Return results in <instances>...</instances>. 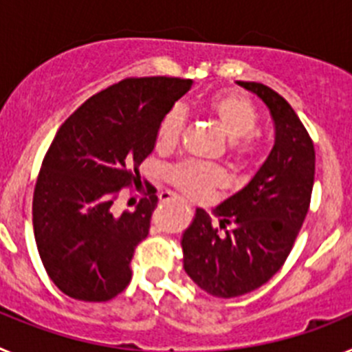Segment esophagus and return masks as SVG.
Instances as JSON below:
<instances>
[{
	"instance_id": "34e87169",
	"label": "esophagus",
	"mask_w": 352,
	"mask_h": 352,
	"mask_svg": "<svg viewBox=\"0 0 352 352\" xmlns=\"http://www.w3.org/2000/svg\"><path fill=\"white\" fill-rule=\"evenodd\" d=\"M158 197H160L162 203H169V201H178V197L170 194V192H162V194L158 195Z\"/></svg>"
}]
</instances>
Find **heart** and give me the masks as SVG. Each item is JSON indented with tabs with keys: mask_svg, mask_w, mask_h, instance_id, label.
<instances>
[{
	"mask_svg": "<svg viewBox=\"0 0 352 352\" xmlns=\"http://www.w3.org/2000/svg\"><path fill=\"white\" fill-rule=\"evenodd\" d=\"M206 111L217 121L222 133L231 141V153L238 162H248L257 151L254 132L257 126L256 107L239 95H213L206 102ZM185 114L179 107H173L162 118L157 130V146L170 149L178 144ZM167 178L176 188L190 197H201L208 192L226 185V174L220 169L201 162L186 160L170 167Z\"/></svg>",
	"mask_w": 352,
	"mask_h": 352,
	"instance_id": "1",
	"label": "heart"
}]
</instances>
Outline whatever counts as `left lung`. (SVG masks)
Segmentation results:
<instances>
[{
	"instance_id": "obj_1",
	"label": "left lung",
	"mask_w": 352,
	"mask_h": 352,
	"mask_svg": "<svg viewBox=\"0 0 352 352\" xmlns=\"http://www.w3.org/2000/svg\"><path fill=\"white\" fill-rule=\"evenodd\" d=\"M238 84L270 109L275 144L254 178L214 208L219 226L197 208L183 232V268L217 298L256 291L282 268L309 211L316 173L312 139L284 96L261 82Z\"/></svg>"
}]
</instances>
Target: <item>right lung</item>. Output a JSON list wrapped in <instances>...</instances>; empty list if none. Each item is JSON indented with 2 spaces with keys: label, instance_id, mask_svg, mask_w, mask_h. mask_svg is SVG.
<instances>
[{
  "label": "right lung",
  "instance_id": "1",
  "mask_svg": "<svg viewBox=\"0 0 352 352\" xmlns=\"http://www.w3.org/2000/svg\"><path fill=\"white\" fill-rule=\"evenodd\" d=\"M179 77L125 79L93 95L56 132L33 194V231L43 268L67 296L107 301L125 291L130 261L149 232L153 186L116 213L123 186L141 183L158 123L192 88Z\"/></svg>",
  "mask_w": 352,
  "mask_h": 352
}]
</instances>
